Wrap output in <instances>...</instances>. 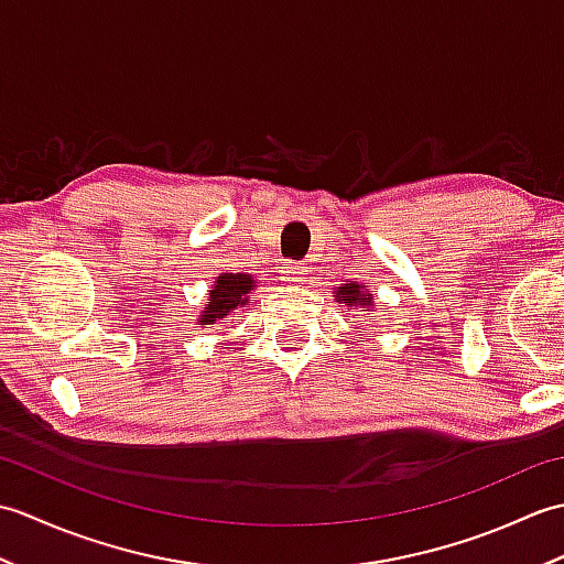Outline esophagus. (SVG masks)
I'll list each match as a JSON object with an SVG mask.
<instances>
[{
    "label": "esophagus",
    "instance_id": "1",
    "mask_svg": "<svg viewBox=\"0 0 564 564\" xmlns=\"http://www.w3.org/2000/svg\"><path fill=\"white\" fill-rule=\"evenodd\" d=\"M305 267L303 263H295V261H289L283 263L281 267V273H283V281H291V283H297V281H305Z\"/></svg>",
    "mask_w": 564,
    "mask_h": 564
}]
</instances>
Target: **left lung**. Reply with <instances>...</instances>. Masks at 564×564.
<instances>
[{
	"label": "left lung",
	"instance_id": "obj_1",
	"mask_svg": "<svg viewBox=\"0 0 564 564\" xmlns=\"http://www.w3.org/2000/svg\"><path fill=\"white\" fill-rule=\"evenodd\" d=\"M334 293H337V295H334V297H337V303H344L346 307H351V310L373 305V295H370V291L366 289L364 283H356V281L341 283Z\"/></svg>",
	"mask_w": 564,
	"mask_h": 564
}]
</instances>
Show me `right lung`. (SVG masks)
<instances>
[{
	"instance_id": "right-lung-1",
	"label": "right lung",
	"mask_w": 564,
	"mask_h": 564,
	"mask_svg": "<svg viewBox=\"0 0 564 564\" xmlns=\"http://www.w3.org/2000/svg\"><path fill=\"white\" fill-rule=\"evenodd\" d=\"M251 289H254V279L249 273H220L213 283L210 301L198 317L200 325H215L235 313L237 307H245Z\"/></svg>"
}]
</instances>
